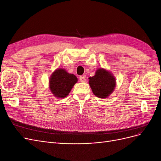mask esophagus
Listing matches in <instances>:
<instances>
[{"mask_svg": "<svg viewBox=\"0 0 161 161\" xmlns=\"http://www.w3.org/2000/svg\"><path fill=\"white\" fill-rule=\"evenodd\" d=\"M79 80L81 82H85L86 81V77H85V76H80L79 77Z\"/></svg>", "mask_w": 161, "mask_h": 161, "instance_id": "obj_1", "label": "esophagus"}]
</instances>
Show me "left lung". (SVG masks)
I'll use <instances>...</instances> for the list:
<instances>
[{
	"mask_svg": "<svg viewBox=\"0 0 161 161\" xmlns=\"http://www.w3.org/2000/svg\"><path fill=\"white\" fill-rule=\"evenodd\" d=\"M89 85L93 94L99 98H106L115 87V79L110 72L103 69L97 70L95 75L89 78Z\"/></svg>",
	"mask_w": 161,
	"mask_h": 161,
	"instance_id": "8db88e82",
	"label": "left lung"
}]
</instances>
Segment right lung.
<instances>
[{"label":"right lung","mask_w":161,"mask_h":161,"mask_svg":"<svg viewBox=\"0 0 161 161\" xmlns=\"http://www.w3.org/2000/svg\"><path fill=\"white\" fill-rule=\"evenodd\" d=\"M77 80L75 75L69 74L64 69H58L52 75L50 88L55 97L64 98L69 94Z\"/></svg>","instance_id":"obj_1"}]
</instances>
